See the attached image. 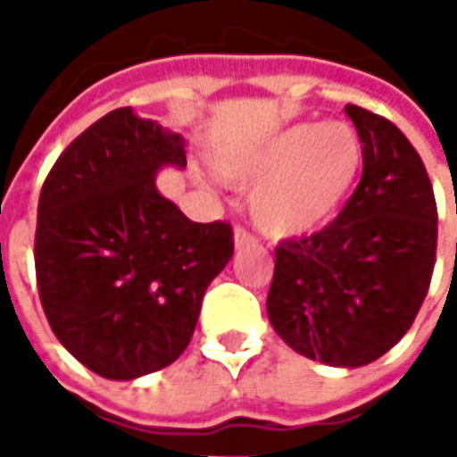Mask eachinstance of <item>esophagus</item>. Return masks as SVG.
I'll use <instances>...</instances> for the list:
<instances>
[{"label": "esophagus", "instance_id": "obj_1", "mask_svg": "<svg viewBox=\"0 0 457 457\" xmlns=\"http://www.w3.org/2000/svg\"><path fill=\"white\" fill-rule=\"evenodd\" d=\"M257 239L254 235H249L245 228H235V247L242 249V247H249V245H254Z\"/></svg>", "mask_w": 457, "mask_h": 457}]
</instances>
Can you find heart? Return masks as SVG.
<instances>
[{
    "instance_id": "1",
    "label": "heart",
    "mask_w": 457,
    "mask_h": 457,
    "mask_svg": "<svg viewBox=\"0 0 457 457\" xmlns=\"http://www.w3.org/2000/svg\"><path fill=\"white\" fill-rule=\"evenodd\" d=\"M220 179L252 188L249 215L267 237L301 239L326 229L364 169V144L345 121H303L254 146L212 159Z\"/></svg>"
}]
</instances>
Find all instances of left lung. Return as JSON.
I'll return each instance as SVG.
<instances>
[{
    "label": "left lung",
    "mask_w": 457,
    "mask_h": 457,
    "mask_svg": "<svg viewBox=\"0 0 457 457\" xmlns=\"http://www.w3.org/2000/svg\"><path fill=\"white\" fill-rule=\"evenodd\" d=\"M345 114L364 144L360 186L326 229L278 245L267 316L291 350L353 370L411 328L431 284L438 212L399 127L357 104Z\"/></svg>",
    "instance_id": "8db88e82"
}]
</instances>
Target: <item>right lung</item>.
I'll return each mask as SVG.
<instances>
[{"mask_svg":"<svg viewBox=\"0 0 457 457\" xmlns=\"http://www.w3.org/2000/svg\"><path fill=\"white\" fill-rule=\"evenodd\" d=\"M166 166L186 169V139L121 107L58 156L41 188V306L65 350L104 379L176 362L232 259L228 222H193L161 195Z\"/></svg>","mask_w":457,"mask_h":457,"instance_id":"obj_1","label":"right lung"}]
</instances>
